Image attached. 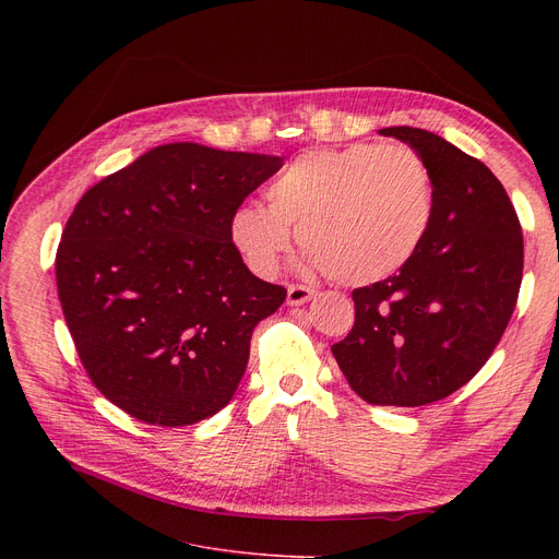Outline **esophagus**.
I'll return each instance as SVG.
<instances>
[{
  "label": "esophagus",
  "mask_w": 559,
  "mask_h": 559,
  "mask_svg": "<svg viewBox=\"0 0 559 559\" xmlns=\"http://www.w3.org/2000/svg\"><path fill=\"white\" fill-rule=\"evenodd\" d=\"M314 297V289L306 285H289L287 287V306H304Z\"/></svg>",
  "instance_id": "obj_1"
}]
</instances>
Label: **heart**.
Masks as SVG:
<instances>
[{
  "mask_svg": "<svg viewBox=\"0 0 559 559\" xmlns=\"http://www.w3.org/2000/svg\"><path fill=\"white\" fill-rule=\"evenodd\" d=\"M264 199L228 219L233 247L258 276L276 272L297 226L304 270H326L344 285L376 283L415 255L432 219L430 171L399 144L308 152L276 174Z\"/></svg>",
  "mask_w": 559,
  "mask_h": 559,
  "instance_id": "1",
  "label": "heart"
}]
</instances>
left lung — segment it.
<instances>
[{
    "label": "left lung",
    "instance_id": "left-lung-1",
    "mask_svg": "<svg viewBox=\"0 0 559 559\" xmlns=\"http://www.w3.org/2000/svg\"><path fill=\"white\" fill-rule=\"evenodd\" d=\"M378 133L426 163L432 219L394 276L354 289L356 324L331 350L362 401L417 407L460 390L491 356L516 306L523 238L487 165L424 129Z\"/></svg>",
    "mask_w": 559,
    "mask_h": 559
}]
</instances>
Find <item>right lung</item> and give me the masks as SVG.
Returning <instances> with one entry per match:
<instances>
[{
	"mask_svg": "<svg viewBox=\"0 0 559 559\" xmlns=\"http://www.w3.org/2000/svg\"><path fill=\"white\" fill-rule=\"evenodd\" d=\"M283 160L169 142L76 203L58 299L87 376L131 417L192 426L238 390L251 333L287 292L247 270L228 219Z\"/></svg>",
	"mask_w": 559,
	"mask_h": 559,
	"instance_id": "obj_1",
	"label": "right lung"
}]
</instances>
